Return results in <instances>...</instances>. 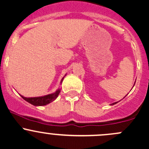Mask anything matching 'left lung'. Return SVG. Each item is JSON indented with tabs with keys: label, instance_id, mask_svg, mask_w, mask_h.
I'll list each match as a JSON object with an SVG mask.
<instances>
[{
	"label": "left lung",
	"instance_id": "obj_1",
	"mask_svg": "<svg viewBox=\"0 0 149 149\" xmlns=\"http://www.w3.org/2000/svg\"><path fill=\"white\" fill-rule=\"evenodd\" d=\"M116 103H117V102H115V103H113V104H112V105H113V104H116Z\"/></svg>",
	"mask_w": 149,
	"mask_h": 149
}]
</instances>
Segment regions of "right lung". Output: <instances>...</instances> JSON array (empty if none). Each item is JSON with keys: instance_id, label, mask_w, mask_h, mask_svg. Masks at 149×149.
I'll return each mask as SVG.
<instances>
[{"instance_id": "add662e5", "label": "right lung", "mask_w": 149, "mask_h": 149, "mask_svg": "<svg viewBox=\"0 0 149 149\" xmlns=\"http://www.w3.org/2000/svg\"><path fill=\"white\" fill-rule=\"evenodd\" d=\"M63 80V78L62 81H61V83H62ZM60 92H61V90L58 89V91H56L53 94H48V95L43 96V97L26 98V97L22 96V97L24 100H26V102H28L29 103L31 104L34 105V106H42V105H46L47 104L50 103L51 102L54 101L58 97V96L59 95Z\"/></svg>"}]
</instances>
